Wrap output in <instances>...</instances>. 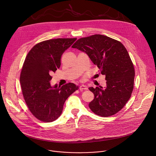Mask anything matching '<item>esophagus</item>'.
<instances>
[{
    "mask_svg": "<svg viewBox=\"0 0 156 156\" xmlns=\"http://www.w3.org/2000/svg\"><path fill=\"white\" fill-rule=\"evenodd\" d=\"M87 90V86L86 85L82 84L80 86V91H83V90Z\"/></svg>",
    "mask_w": 156,
    "mask_h": 156,
    "instance_id": "34e87169",
    "label": "esophagus"
}]
</instances>
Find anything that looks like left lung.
<instances>
[{"instance_id": "8db88e82", "label": "left lung", "mask_w": 156, "mask_h": 156, "mask_svg": "<svg viewBox=\"0 0 156 156\" xmlns=\"http://www.w3.org/2000/svg\"><path fill=\"white\" fill-rule=\"evenodd\" d=\"M72 48L86 53L105 75L104 89L89 87L94 95L89 107L104 117L117 114L129 99L134 87V66L125 46L114 39L94 34L78 39Z\"/></svg>"}]
</instances>
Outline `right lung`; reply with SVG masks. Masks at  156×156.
Here are the masks:
<instances>
[{
	"mask_svg": "<svg viewBox=\"0 0 156 156\" xmlns=\"http://www.w3.org/2000/svg\"><path fill=\"white\" fill-rule=\"evenodd\" d=\"M76 38H57L37 43L28 53L20 74L22 93L31 113L38 120L51 122L61 115L65 101L78 87L69 83L51 86V73L59 69L65 50Z\"/></svg>",
	"mask_w": 156,
	"mask_h": 156,
	"instance_id": "obj_1",
	"label": "right lung"
}]
</instances>
